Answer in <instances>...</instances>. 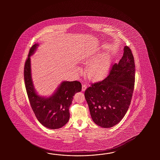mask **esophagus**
Listing matches in <instances>:
<instances>
[{
  "label": "esophagus",
  "mask_w": 160,
  "mask_h": 160,
  "mask_svg": "<svg viewBox=\"0 0 160 160\" xmlns=\"http://www.w3.org/2000/svg\"><path fill=\"white\" fill-rule=\"evenodd\" d=\"M87 88V86L85 83H83L82 86V91H85V89Z\"/></svg>",
  "instance_id": "34e87169"
}]
</instances>
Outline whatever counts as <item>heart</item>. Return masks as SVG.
Returning <instances> with one entry per match:
<instances>
[{
    "mask_svg": "<svg viewBox=\"0 0 160 160\" xmlns=\"http://www.w3.org/2000/svg\"><path fill=\"white\" fill-rule=\"evenodd\" d=\"M109 64V58L108 57H103L90 67L88 70V75L92 77L101 76L108 69Z\"/></svg>",
    "mask_w": 160,
    "mask_h": 160,
    "instance_id": "b5f03b06",
    "label": "heart"
}]
</instances>
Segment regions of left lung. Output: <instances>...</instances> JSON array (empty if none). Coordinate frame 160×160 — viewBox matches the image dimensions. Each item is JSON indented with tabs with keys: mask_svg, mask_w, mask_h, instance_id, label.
Here are the masks:
<instances>
[{
	"mask_svg": "<svg viewBox=\"0 0 160 160\" xmlns=\"http://www.w3.org/2000/svg\"><path fill=\"white\" fill-rule=\"evenodd\" d=\"M135 72L132 52L125 46L122 57L112 65L109 75L86 88L85 98L95 124L109 128L122 120L132 98Z\"/></svg>",
	"mask_w": 160,
	"mask_h": 160,
	"instance_id": "left-lung-1",
	"label": "left lung"
}]
</instances>
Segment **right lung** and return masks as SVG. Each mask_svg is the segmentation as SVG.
<instances>
[{
	"label": "right lung",
	"instance_id": "1",
	"mask_svg": "<svg viewBox=\"0 0 160 160\" xmlns=\"http://www.w3.org/2000/svg\"><path fill=\"white\" fill-rule=\"evenodd\" d=\"M38 46L33 45L29 51L24 68V79L31 107L38 120L42 125L51 129L64 126L70 118L69 107L73 96L81 91V82L77 81H64L54 94L49 98L41 97L35 91L31 74L30 56Z\"/></svg>",
	"mask_w": 160,
	"mask_h": 160
}]
</instances>
